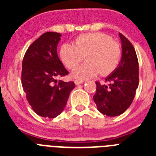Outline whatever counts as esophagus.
<instances>
[{"mask_svg": "<svg viewBox=\"0 0 156 156\" xmlns=\"http://www.w3.org/2000/svg\"><path fill=\"white\" fill-rule=\"evenodd\" d=\"M74 83H75V84H76V85H79V84H81V83H83V81L75 80V81H74Z\"/></svg>", "mask_w": 156, "mask_h": 156, "instance_id": "obj_1", "label": "esophagus"}]
</instances>
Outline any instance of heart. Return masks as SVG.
<instances>
[{"label": "heart", "instance_id": "1", "mask_svg": "<svg viewBox=\"0 0 156 156\" xmlns=\"http://www.w3.org/2000/svg\"><path fill=\"white\" fill-rule=\"evenodd\" d=\"M122 50L117 41L101 33L82 34L74 44L65 43L60 48L59 57L69 69H73L85 58L87 62L72 72L80 80L91 79L100 73L107 76L115 71L120 62Z\"/></svg>", "mask_w": 156, "mask_h": 156}]
</instances>
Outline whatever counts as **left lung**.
I'll return each instance as SVG.
<instances>
[{
    "label": "left lung",
    "mask_w": 156,
    "mask_h": 156,
    "mask_svg": "<svg viewBox=\"0 0 156 156\" xmlns=\"http://www.w3.org/2000/svg\"><path fill=\"white\" fill-rule=\"evenodd\" d=\"M122 44V58L116 69L106 77L109 85L96 82L94 101L100 112L108 116L123 113L129 107L139 83L138 60L131 43L119 34Z\"/></svg>",
    "instance_id": "obj_1"
}]
</instances>
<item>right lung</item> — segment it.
<instances>
[{"label":"right lung","instance_id":"1","mask_svg":"<svg viewBox=\"0 0 156 156\" xmlns=\"http://www.w3.org/2000/svg\"><path fill=\"white\" fill-rule=\"evenodd\" d=\"M61 37L54 32L41 35L29 47L23 61L22 85L27 100L37 115L50 119L62 112L75 87L73 82L57 80L69 73L57 54Z\"/></svg>","mask_w":156,"mask_h":156}]
</instances>
